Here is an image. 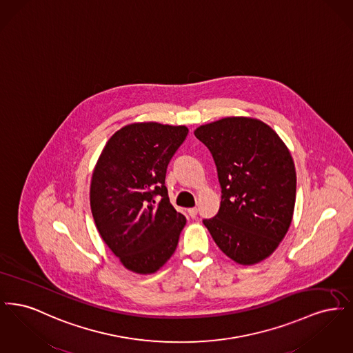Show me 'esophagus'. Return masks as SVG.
I'll return each mask as SVG.
<instances>
[{"instance_id":"esophagus-1","label":"esophagus","mask_w":353,"mask_h":353,"mask_svg":"<svg viewBox=\"0 0 353 353\" xmlns=\"http://www.w3.org/2000/svg\"><path fill=\"white\" fill-rule=\"evenodd\" d=\"M188 213H189V216L192 219H194L197 216V213H199V209L197 208H190V209H188Z\"/></svg>"}]
</instances>
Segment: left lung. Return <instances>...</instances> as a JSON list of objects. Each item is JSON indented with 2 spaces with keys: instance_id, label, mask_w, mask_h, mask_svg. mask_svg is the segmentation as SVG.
<instances>
[{
  "instance_id": "left-lung-1",
  "label": "left lung",
  "mask_w": 353,
  "mask_h": 353,
  "mask_svg": "<svg viewBox=\"0 0 353 353\" xmlns=\"http://www.w3.org/2000/svg\"><path fill=\"white\" fill-rule=\"evenodd\" d=\"M212 153L221 205L203 219L219 249L239 265L271 255L291 225L296 173L291 153L261 120L225 118L194 131Z\"/></svg>"
}]
</instances>
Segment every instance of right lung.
I'll list each match as a JSON object with an SVG mask.
<instances>
[{"label":"right lung","mask_w":353,"mask_h":353,"mask_svg":"<svg viewBox=\"0 0 353 353\" xmlns=\"http://www.w3.org/2000/svg\"><path fill=\"white\" fill-rule=\"evenodd\" d=\"M185 125L134 123L107 141L92 173L91 212L105 245L137 274L160 269L176 250L186 219L169 201L165 174Z\"/></svg>","instance_id":"right-lung-1"}]
</instances>
